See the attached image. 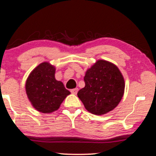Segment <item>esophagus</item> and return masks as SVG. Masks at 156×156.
<instances>
[{
	"label": "esophagus",
	"mask_w": 156,
	"mask_h": 156,
	"mask_svg": "<svg viewBox=\"0 0 156 156\" xmlns=\"http://www.w3.org/2000/svg\"><path fill=\"white\" fill-rule=\"evenodd\" d=\"M70 92H71V93H73V94H76L78 92V89L77 88H75V89H71V90H70Z\"/></svg>",
	"instance_id": "34e87169"
}]
</instances>
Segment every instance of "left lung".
Returning <instances> with one entry per match:
<instances>
[{
    "mask_svg": "<svg viewBox=\"0 0 156 156\" xmlns=\"http://www.w3.org/2000/svg\"><path fill=\"white\" fill-rule=\"evenodd\" d=\"M85 87L77 95L88 112L101 115L113 110L121 101L125 83L116 65L98 60L88 69L84 76Z\"/></svg>",
    "mask_w": 156,
    "mask_h": 156,
    "instance_id": "8db88e82",
    "label": "left lung"
}]
</instances>
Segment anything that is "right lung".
<instances>
[{
	"instance_id": "obj_1",
	"label": "right lung",
	"mask_w": 156,
	"mask_h": 156,
	"mask_svg": "<svg viewBox=\"0 0 156 156\" xmlns=\"http://www.w3.org/2000/svg\"><path fill=\"white\" fill-rule=\"evenodd\" d=\"M55 67L43 62L30 73L26 83V92L32 105L38 112L49 114L57 111L70 92L62 82L55 77Z\"/></svg>"
}]
</instances>
